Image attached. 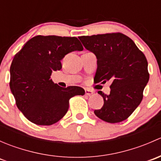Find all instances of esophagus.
<instances>
[{
	"label": "esophagus",
	"mask_w": 161,
	"mask_h": 161,
	"mask_svg": "<svg viewBox=\"0 0 161 161\" xmlns=\"http://www.w3.org/2000/svg\"><path fill=\"white\" fill-rule=\"evenodd\" d=\"M85 94L87 96H91L93 94V92H92V90H85Z\"/></svg>",
	"instance_id": "1"
}]
</instances>
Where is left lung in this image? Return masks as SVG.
I'll return each instance as SVG.
<instances>
[{"instance_id": "obj_1", "label": "left lung", "mask_w": 161, "mask_h": 161, "mask_svg": "<svg viewBox=\"0 0 161 161\" xmlns=\"http://www.w3.org/2000/svg\"><path fill=\"white\" fill-rule=\"evenodd\" d=\"M79 39L86 49L97 57L96 83L111 82L109 95L98 92L103 98V106L94 114L109 123L127 119L140 104L150 79L144 53L132 40L121 32L83 36Z\"/></svg>"}]
</instances>
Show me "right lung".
Returning a JSON list of instances; mask_svg holds the SVG:
<instances>
[{
    "label": "right lung",
    "instance_id": "right-lung-1",
    "mask_svg": "<svg viewBox=\"0 0 161 161\" xmlns=\"http://www.w3.org/2000/svg\"><path fill=\"white\" fill-rule=\"evenodd\" d=\"M82 50L76 37L36 36L16 53L9 85L18 108L29 121L51 125L67 113L70 98L85 94L81 87L63 88L50 79L53 71L61 69V61L67 53Z\"/></svg>",
    "mask_w": 161,
    "mask_h": 161
}]
</instances>
